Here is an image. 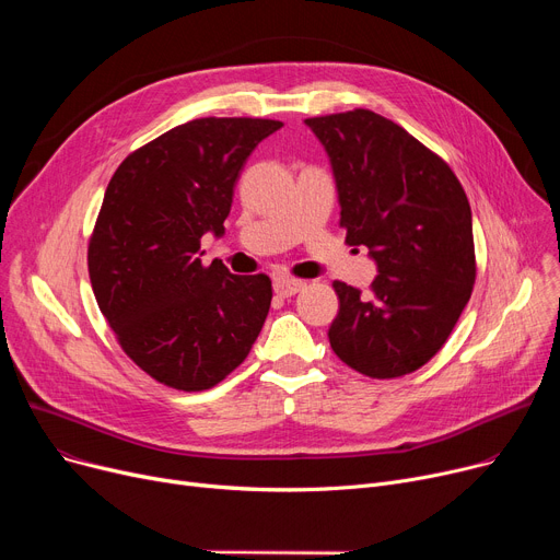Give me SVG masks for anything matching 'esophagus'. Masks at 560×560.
I'll use <instances>...</instances> for the list:
<instances>
[{
	"instance_id": "esophagus-1",
	"label": "esophagus",
	"mask_w": 560,
	"mask_h": 560,
	"mask_svg": "<svg viewBox=\"0 0 560 560\" xmlns=\"http://www.w3.org/2000/svg\"><path fill=\"white\" fill-rule=\"evenodd\" d=\"M304 281H300V279H288V277H279V279H275V292L279 298H292V295H298L300 290H304Z\"/></svg>"
}]
</instances>
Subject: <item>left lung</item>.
<instances>
[{"label": "left lung", "mask_w": 560, "mask_h": 560, "mask_svg": "<svg viewBox=\"0 0 560 560\" xmlns=\"http://www.w3.org/2000/svg\"><path fill=\"white\" fill-rule=\"evenodd\" d=\"M329 156L340 226L376 262L370 292L334 281L336 357L372 378L416 372L445 345L475 285L472 211L450 165L372 110L308 117Z\"/></svg>", "instance_id": "1"}]
</instances>
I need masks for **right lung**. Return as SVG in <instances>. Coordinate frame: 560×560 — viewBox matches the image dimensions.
<instances>
[{"mask_svg":"<svg viewBox=\"0 0 560 560\" xmlns=\"http://www.w3.org/2000/svg\"><path fill=\"white\" fill-rule=\"evenodd\" d=\"M277 120L201 117L129 154L104 192L88 245L95 300L127 357L176 390H209L238 368L272 302L265 275L201 265L224 235L233 188Z\"/></svg>","mask_w":560,"mask_h":560,"instance_id":"obj_1","label":"right lung"}]
</instances>
